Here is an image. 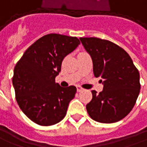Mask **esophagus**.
Masks as SVG:
<instances>
[{
    "instance_id": "1",
    "label": "esophagus",
    "mask_w": 147,
    "mask_h": 147,
    "mask_svg": "<svg viewBox=\"0 0 147 147\" xmlns=\"http://www.w3.org/2000/svg\"><path fill=\"white\" fill-rule=\"evenodd\" d=\"M76 88H77V91H78V92H80V91H82L83 90H84V88H82L81 87H80V86H77Z\"/></svg>"
}]
</instances>
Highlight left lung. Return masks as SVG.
Wrapping results in <instances>:
<instances>
[{
  "instance_id": "8db88e82",
  "label": "left lung",
  "mask_w": 147,
  "mask_h": 147,
  "mask_svg": "<svg viewBox=\"0 0 147 147\" xmlns=\"http://www.w3.org/2000/svg\"><path fill=\"white\" fill-rule=\"evenodd\" d=\"M90 54L95 77L103 89L91 91L92 99L86 105L88 115L98 123H112L123 119L133 109L140 92L139 72L124 49L97 37L80 38Z\"/></svg>"
}]
</instances>
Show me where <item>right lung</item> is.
Listing matches in <instances>:
<instances>
[{
	"label": "right lung",
	"mask_w": 147,
	"mask_h": 147,
	"mask_svg": "<svg viewBox=\"0 0 147 147\" xmlns=\"http://www.w3.org/2000/svg\"><path fill=\"white\" fill-rule=\"evenodd\" d=\"M80 44L64 35H45L24 52L14 67L13 85L16 100L24 115L35 123L52 126L65 117L76 88H62L55 78L63 58Z\"/></svg>",
	"instance_id": "obj_1"
}]
</instances>
